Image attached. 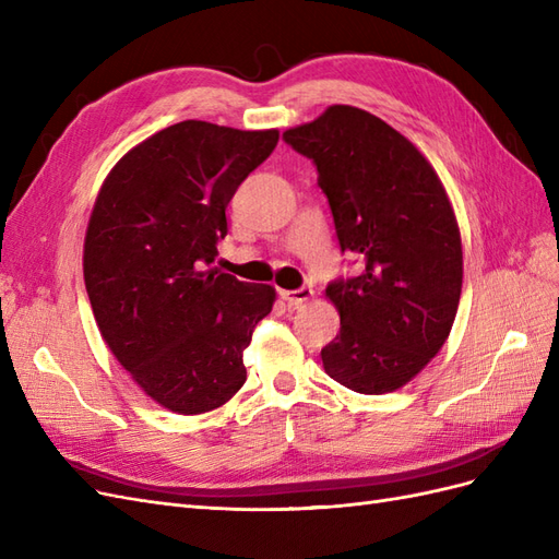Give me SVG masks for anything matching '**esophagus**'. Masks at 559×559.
<instances>
[{
	"instance_id": "esophagus-1",
	"label": "esophagus",
	"mask_w": 559,
	"mask_h": 559,
	"mask_svg": "<svg viewBox=\"0 0 559 559\" xmlns=\"http://www.w3.org/2000/svg\"><path fill=\"white\" fill-rule=\"evenodd\" d=\"M280 296L289 302L292 308H298V306H302V302L312 298V289L310 286H300V289H294V292H280Z\"/></svg>"
}]
</instances>
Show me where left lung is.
<instances>
[{
    "label": "left lung",
    "instance_id": "1",
    "mask_svg": "<svg viewBox=\"0 0 559 559\" xmlns=\"http://www.w3.org/2000/svg\"><path fill=\"white\" fill-rule=\"evenodd\" d=\"M282 138L314 163L337 242L364 261L361 275L326 286L341 333L321 349L324 370L352 392H394L443 347L460 306L448 193L417 146L364 109L333 105Z\"/></svg>",
    "mask_w": 559,
    "mask_h": 559
}]
</instances>
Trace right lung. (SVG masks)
I'll use <instances>...</instances> for the list:
<instances>
[{
  "label": "right lung",
  "instance_id": "obj_1",
  "mask_svg": "<svg viewBox=\"0 0 559 559\" xmlns=\"http://www.w3.org/2000/svg\"><path fill=\"white\" fill-rule=\"evenodd\" d=\"M277 130L181 121L130 148L97 193L83 280L105 343L179 415L210 413L247 380L242 354L275 289L212 267L226 207Z\"/></svg>",
  "mask_w": 559,
  "mask_h": 559
}]
</instances>
